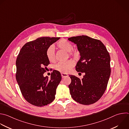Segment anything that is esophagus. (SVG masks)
Masks as SVG:
<instances>
[{
  "mask_svg": "<svg viewBox=\"0 0 129 129\" xmlns=\"http://www.w3.org/2000/svg\"><path fill=\"white\" fill-rule=\"evenodd\" d=\"M61 76L62 77V78H64V77H67L68 76V75L66 73H61Z\"/></svg>",
  "mask_w": 129,
  "mask_h": 129,
  "instance_id": "34e87169",
  "label": "esophagus"
}]
</instances>
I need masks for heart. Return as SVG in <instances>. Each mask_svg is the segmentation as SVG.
I'll return each instance as SVG.
<instances>
[{
	"label": "heart",
	"mask_w": 129,
	"mask_h": 129,
	"mask_svg": "<svg viewBox=\"0 0 129 129\" xmlns=\"http://www.w3.org/2000/svg\"><path fill=\"white\" fill-rule=\"evenodd\" d=\"M58 48L64 50L70 56H73L76 54V52L72 50L73 46L71 42L68 40L62 39H61L57 44ZM46 56L48 60L51 62H54L56 61V55L53 46L49 47L46 51ZM74 65V63L71 60L59 63L55 66V69L61 73H66L69 72Z\"/></svg>",
	"instance_id": "1"
}]
</instances>
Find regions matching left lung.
I'll return each mask as SVG.
<instances>
[{"label":"left lung","mask_w":129,"mask_h":129,"mask_svg":"<svg viewBox=\"0 0 129 129\" xmlns=\"http://www.w3.org/2000/svg\"><path fill=\"white\" fill-rule=\"evenodd\" d=\"M68 39L76 45L80 54L76 70L85 73L81 80L70 75V93L80 104H93L100 99L107 88L111 73L109 54L100 40L88 36H73Z\"/></svg>","instance_id":"8db88e82"}]
</instances>
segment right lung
<instances>
[{"mask_svg":"<svg viewBox=\"0 0 129 129\" xmlns=\"http://www.w3.org/2000/svg\"><path fill=\"white\" fill-rule=\"evenodd\" d=\"M60 37H42L28 42L22 48L16 60V79L22 94L29 103L41 107L52 102L60 82L61 73L53 70L50 79L44 76L50 61L46 56L49 47Z\"/></svg>","mask_w":129,"mask_h":129,"instance_id":"1","label":"right lung"}]
</instances>
